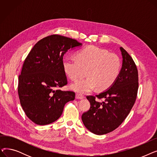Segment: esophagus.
Returning a JSON list of instances; mask_svg holds the SVG:
<instances>
[{"label": "esophagus", "mask_w": 157, "mask_h": 157, "mask_svg": "<svg viewBox=\"0 0 157 157\" xmlns=\"http://www.w3.org/2000/svg\"><path fill=\"white\" fill-rule=\"evenodd\" d=\"M85 97L83 95H81L79 94H76V98L77 99H82V98H83Z\"/></svg>", "instance_id": "34e87169"}]
</instances>
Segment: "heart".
Wrapping results in <instances>:
<instances>
[{"label": "heart", "mask_w": 157, "mask_h": 157, "mask_svg": "<svg viewBox=\"0 0 157 157\" xmlns=\"http://www.w3.org/2000/svg\"><path fill=\"white\" fill-rule=\"evenodd\" d=\"M121 66L118 55L95 46L81 49L76 59L67 56L62 61L63 71L72 80L79 78L86 70V78L71 85L72 90L81 94L90 92L95 87L98 90L109 88L117 79Z\"/></svg>", "instance_id": "heart-1"}]
</instances>
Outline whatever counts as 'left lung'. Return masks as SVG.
Listing matches in <instances>:
<instances>
[{
  "instance_id": "obj_1",
  "label": "left lung",
  "mask_w": 157,
  "mask_h": 157,
  "mask_svg": "<svg viewBox=\"0 0 157 157\" xmlns=\"http://www.w3.org/2000/svg\"><path fill=\"white\" fill-rule=\"evenodd\" d=\"M123 57L122 67L114 84L95 96H87L89 110L82 114L86 128L97 135L111 132L118 128L128 116L136 102L139 87L138 71L130 55L120 47ZM96 98L104 99L100 103Z\"/></svg>"
}]
</instances>
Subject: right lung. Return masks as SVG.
Masks as SVG:
<instances>
[{
    "label": "right lung",
    "mask_w": 157,
    "mask_h": 157,
    "mask_svg": "<svg viewBox=\"0 0 157 157\" xmlns=\"http://www.w3.org/2000/svg\"><path fill=\"white\" fill-rule=\"evenodd\" d=\"M81 44L76 39L51 35L39 40L25 60L18 77V93L25 113L36 124L55 121L65 104L75 98L74 92L59 88L67 84L63 56Z\"/></svg>",
    "instance_id": "add662e5"
}]
</instances>
